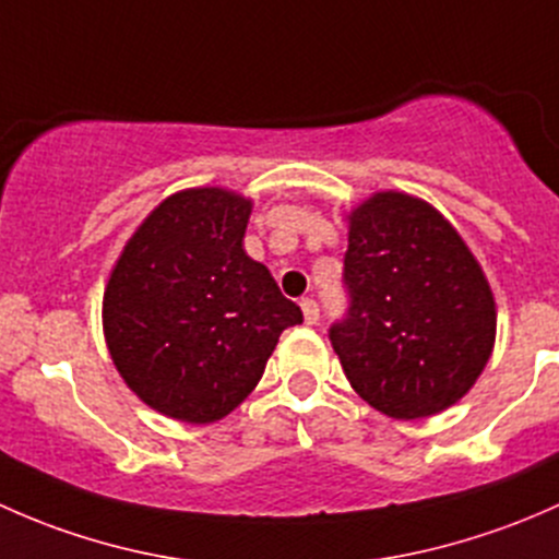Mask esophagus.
<instances>
[{"label":"esophagus","instance_id":"34e87169","mask_svg":"<svg viewBox=\"0 0 559 559\" xmlns=\"http://www.w3.org/2000/svg\"><path fill=\"white\" fill-rule=\"evenodd\" d=\"M301 312H304V322H307V325H314V322L320 320V307H318V301H312V298H304Z\"/></svg>","mask_w":559,"mask_h":559}]
</instances>
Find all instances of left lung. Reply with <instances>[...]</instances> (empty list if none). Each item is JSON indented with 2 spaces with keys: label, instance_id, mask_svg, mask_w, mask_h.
I'll return each instance as SVG.
<instances>
[{
  "label": "left lung",
  "instance_id": "1",
  "mask_svg": "<svg viewBox=\"0 0 559 559\" xmlns=\"http://www.w3.org/2000/svg\"><path fill=\"white\" fill-rule=\"evenodd\" d=\"M349 314L331 328L355 393L393 419L441 414L495 347L492 287L457 228L425 199L377 191L347 212Z\"/></svg>",
  "mask_w": 559,
  "mask_h": 559
}]
</instances>
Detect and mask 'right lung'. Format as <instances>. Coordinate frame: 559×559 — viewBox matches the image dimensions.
<instances>
[{"label":"right lung","mask_w":559,"mask_h":559,"mask_svg":"<svg viewBox=\"0 0 559 559\" xmlns=\"http://www.w3.org/2000/svg\"><path fill=\"white\" fill-rule=\"evenodd\" d=\"M252 199L217 186L166 195L109 272L102 328L131 393L164 417L210 425L261 382L285 328L304 320L245 252Z\"/></svg>","instance_id":"right-lung-1"}]
</instances>
